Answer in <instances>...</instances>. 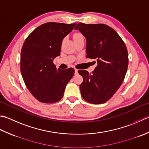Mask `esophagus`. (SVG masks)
<instances>
[{"label":"esophagus","instance_id":"1","mask_svg":"<svg viewBox=\"0 0 149 149\" xmlns=\"http://www.w3.org/2000/svg\"><path fill=\"white\" fill-rule=\"evenodd\" d=\"M78 74V70L75 69V74Z\"/></svg>","mask_w":149,"mask_h":149}]
</instances>
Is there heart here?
<instances>
[{
	"label": "heart",
	"mask_w": 149,
	"mask_h": 149,
	"mask_svg": "<svg viewBox=\"0 0 149 149\" xmlns=\"http://www.w3.org/2000/svg\"><path fill=\"white\" fill-rule=\"evenodd\" d=\"M73 38H74V40H77L79 39H81V38H83V36L81 33H75L73 36Z\"/></svg>",
	"instance_id": "heart-1"
}]
</instances>
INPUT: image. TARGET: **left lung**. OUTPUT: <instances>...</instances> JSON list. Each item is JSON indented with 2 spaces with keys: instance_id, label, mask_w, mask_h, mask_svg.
<instances>
[{
  "instance_id": "8db88e82",
  "label": "left lung",
  "mask_w": 149,
  "mask_h": 149,
  "mask_svg": "<svg viewBox=\"0 0 149 149\" xmlns=\"http://www.w3.org/2000/svg\"><path fill=\"white\" fill-rule=\"evenodd\" d=\"M75 30L86 38V57L96 59L97 63L92 73L78 71L83 78L79 86L81 95L90 103H106L126 75L129 65L126 46L117 32L106 24L79 23Z\"/></svg>"
}]
</instances>
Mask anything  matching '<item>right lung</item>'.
<instances>
[{
	"mask_svg": "<svg viewBox=\"0 0 149 149\" xmlns=\"http://www.w3.org/2000/svg\"><path fill=\"white\" fill-rule=\"evenodd\" d=\"M75 25L45 23L35 29L23 44L20 72L29 91L40 102L54 103L61 100L74 74L72 68L57 70L53 61L60 55L63 39Z\"/></svg>",
	"mask_w": 149,
	"mask_h": 149,
	"instance_id": "1",
	"label": "right lung"
}]
</instances>
